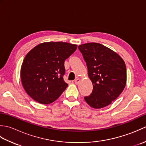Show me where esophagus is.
<instances>
[{
  "instance_id": "obj_1",
  "label": "esophagus",
  "mask_w": 146,
  "mask_h": 146,
  "mask_svg": "<svg viewBox=\"0 0 146 146\" xmlns=\"http://www.w3.org/2000/svg\"><path fill=\"white\" fill-rule=\"evenodd\" d=\"M80 81H81V80H80V78H76L75 80V81L74 82H75V83L76 85H78V83L80 82Z\"/></svg>"
}]
</instances>
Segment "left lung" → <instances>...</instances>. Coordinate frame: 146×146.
Masks as SVG:
<instances>
[{
    "label": "left lung",
    "mask_w": 146,
    "mask_h": 146,
    "mask_svg": "<svg viewBox=\"0 0 146 146\" xmlns=\"http://www.w3.org/2000/svg\"><path fill=\"white\" fill-rule=\"evenodd\" d=\"M88 68L93 84L92 94L85 100L94 108L110 105L119 97L126 85L124 61L115 52L97 42L78 46Z\"/></svg>",
    "instance_id": "8db88e82"
}]
</instances>
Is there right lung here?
Instances as JSON below:
<instances>
[{"label": "right lung", "mask_w": 146, "mask_h": 146, "mask_svg": "<svg viewBox=\"0 0 146 146\" xmlns=\"http://www.w3.org/2000/svg\"><path fill=\"white\" fill-rule=\"evenodd\" d=\"M77 45L46 42L32 49L24 59L21 79L26 93L41 104L54 102L68 86L63 80L64 61L76 51Z\"/></svg>", "instance_id": "obj_1"}]
</instances>
